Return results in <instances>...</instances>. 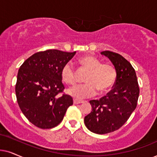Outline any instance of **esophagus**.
<instances>
[{"instance_id": "obj_1", "label": "esophagus", "mask_w": 157, "mask_h": 157, "mask_svg": "<svg viewBox=\"0 0 157 157\" xmlns=\"http://www.w3.org/2000/svg\"><path fill=\"white\" fill-rule=\"evenodd\" d=\"M73 103H74V104H80V103H83V101H82V100L74 99V100H73Z\"/></svg>"}]
</instances>
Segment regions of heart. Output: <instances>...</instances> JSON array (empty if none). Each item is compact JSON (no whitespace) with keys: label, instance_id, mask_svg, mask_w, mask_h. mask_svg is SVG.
<instances>
[{"label":"heart","instance_id":"b5f03b06","mask_svg":"<svg viewBox=\"0 0 157 157\" xmlns=\"http://www.w3.org/2000/svg\"><path fill=\"white\" fill-rule=\"evenodd\" d=\"M79 63L82 67L89 70L86 75L84 84L77 85L68 90V93L75 98H89L109 90L116 82L117 70L111 63H102L99 59L93 56L87 55L80 58ZM62 80L68 85L76 82V71L72 62L64 64L61 70Z\"/></svg>","mask_w":157,"mask_h":157}]
</instances>
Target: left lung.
<instances>
[{"label": "left lung", "mask_w": 157, "mask_h": 157, "mask_svg": "<svg viewBox=\"0 0 157 157\" xmlns=\"http://www.w3.org/2000/svg\"><path fill=\"white\" fill-rule=\"evenodd\" d=\"M116 67L117 77L111 90L100 100H92L90 113L85 124L92 132L105 134L118 130L128 121L137 106L139 86L134 68L121 54L103 51Z\"/></svg>", "instance_id": "left-lung-1"}]
</instances>
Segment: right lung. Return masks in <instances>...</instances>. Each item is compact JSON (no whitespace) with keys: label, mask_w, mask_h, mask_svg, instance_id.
I'll return each mask as SVG.
<instances>
[{"label":"right lung","mask_w":157,"mask_h":157,"mask_svg":"<svg viewBox=\"0 0 157 157\" xmlns=\"http://www.w3.org/2000/svg\"><path fill=\"white\" fill-rule=\"evenodd\" d=\"M75 54L48 49L33 54L20 67L15 87L18 104L38 128L57 126L73 104L72 98L64 93L61 70Z\"/></svg>","instance_id":"right-lung-1"}]
</instances>
